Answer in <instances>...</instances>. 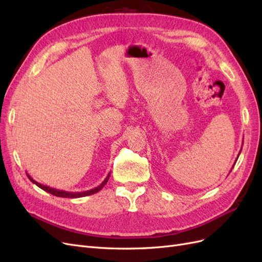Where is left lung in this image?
Returning a JSON list of instances; mask_svg holds the SVG:
<instances>
[{"label": "left lung", "instance_id": "1", "mask_svg": "<svg viewBox=\"0 0 262 262\" xmlns=\"http://www.w3.org/2000/svg\"><path fill=\"white\" fill-rule=\"evenodd\" d=\"M241 152H242V149H241ZM241 152H239V154H241ZM239 154H238V156H239ZM237 158H238V157H237ZM237 158H236V162H237ZM233 168V167H232ZM232 171V170H231Z\"/></svg>", "mask_w": 262, "mask_h": 262}]
</instances>
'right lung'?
Returning <instances> with one entry per match:
<instances>
[{"instance_id":"obj_1","label":"right lung","mask_w":262,"mask_h":262,"mask_svg":"<svg viewBox=\"0 0 262 262\" xmlns=\"http://www.w3.org/2000/svg\"><path fill=\"white\" fill-rule=\"evenodd\" d=\"M27 177L30 179L31 182H34V184H35L36 186H38L39 188H41L42 190H45V191L49 192V193H51V194H53V195H55V196H61V198H82V196L91 195V194H94V193H96V192L100 191V190H101L102 188H104L105 185L108 182V179H109V177H110V172L108 173V176L106 177V179H105L104 181H102L98 187L94 188V189H92V190H87V191H83V192H69V191H64V190H59V189L50 188V187H48V186H43V185H41V184H39V182H37L36 180H34L33 178H31V177L28 175V173H27Z\"/></svg>"}]
</instances>
